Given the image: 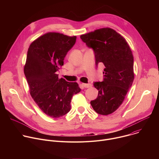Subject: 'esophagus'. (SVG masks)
I'll return each mask as SVG.
<instances>
[{
    "label": "esophagus",
    "instance_id": "34e87169",
    "mask_svg": "<svg viewBox=\"0 0 159 159\" xmlns=\"http://www.w3.org/2000/svg\"><path fill=\"white\" fill-rule=\"evenodd\" d=\"M82 85L85 87V88H89V87H92V85L90 84H84V83H82Z\"/></svg>",
    "mask_w": 159,
    "mask_h": 159
}]
</instances>
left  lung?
<instances>
[{
	"label": "left lung",
	"mask_w": 159,
	"mask_h": 159,
	"mask_svg": "<svg viewBox=\"0 0 159 159\" xmlns=\"http://www.w3.org/2000/svg\"><path fill=\"white\" fill-rule=\"evenodd\" d=\"M93 49L96 65H104L102 82H94L98 98L90 101L99 115H108L122 104L134 80L133 56L125 39L109 28L96 30L80 36Z\"/></svg>",
	"instance_id": "left-lung-1"
}]
</instances>
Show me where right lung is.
<instances>
[{"instance_id":"obj_1","label":"right lung","mask_w":159,"mask_h":159,"mask_svg":"<svg viewBox=\"0 0 159 159\" xmlns=\"http://www.w3.org/2000/svg\"><path fill=\"white\" fill-rule=\"evenodd\" d=\"M76 39L75 36L48 33L32 42L28 48L24 72L30 94L39 109L51 118L69 112L73 96L80 92L77 82L58 79L57 74Z\"/></svg>"}]
</instances>
